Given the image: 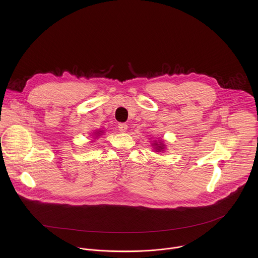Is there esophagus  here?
Here are the masks:
<instances>
[{
  "label": "esophagus",
  "mask_w": 258,
  "mask_h": 258,
  "mask_svg": "<svg viewBox=\"0 0 258 258\" xmlns=\"http://www.w3.org/2000/svg\"><path fill=\"white\" fill-rule=\"evenodd\" d=\"M127 124H125V123H119L118 124V128H119V131L120 132H122V133H124V132H126V130H127Z\"/></svg>",
  "instance_id": "34e87169"
}]
</instances>
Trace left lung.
Segmentation results:
<instances>
[{
  "mask_svg": "<svg viewBox=\"0 0 258 258\" xmlns=\"http://www.w3.org/2000/svg\"><path fill=\"white\" fill-rule=\"evenodd\" d=\"M155 145L157 146V147H156V151H157V152H161V150L164 149V145H163V143H161V142H160V145L157 144V143H156Z\"/></svg>",
  "mask_w": 258,
  "mask_h": 258,
  "instance_id": "8db88e82",
  "label": "left lung"
}]
</instances>
